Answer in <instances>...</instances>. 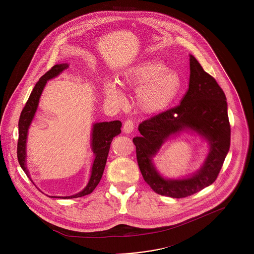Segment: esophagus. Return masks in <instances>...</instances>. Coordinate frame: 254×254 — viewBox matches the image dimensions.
<instances>
[{"mask_svg":"<svg viewBox=\"0 0 254 254\" xmlns=\"http://www.w3.org/2000/svg\"><path fill=\"white\" fill-rule=\"evenodd\" d=\"M123 130L127 134L132 132L134 130V122L132 120H127L125 122L124 126H123Z\"/></svg>","mask_w":254,"mask_h":254,"instance_id":"34e87169","label":"esophagus"}]
</instances>
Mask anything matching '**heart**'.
I'll list each match as a JSON object with an SVG mask.
<instances>
[{
    "instance_id": "b5f03b06",
    "label": "heart",
    "mask_w": 254,
    "mask_h": 254,
    "mask_svg": "<svg viewBox=\"0 0 254 254\" xmlns=\"http://www.w3.org/2000/svg\"><path fill=\"white\" fill-rule=\"evenodd\" d=\"M120 85L136 92V104L147 113L160 112L169 107L182 88L181 77L161 61L144 60L120 73ZM107 98L117 105L125 101L119 84L108 81L104 85Z\"/></svg>"
}]
</instances>
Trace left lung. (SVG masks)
I'll return each instance as SVG.
<instances>
[{
    "label": "left lung",
    "mask_w": 254,
    "mask_h": 254,
    "mask_svg": "<svg viewBox=\"0 0 254 254\" xmlns=\"http://www.w3.org/2000/svg\"><path fill=\"white\" fill-rule=\"evenodd\" d=\"M190 85L181 104L139 125L141 136L133 138L139 169L149 187L160 195L184 198L196 193L216 180L230 145L227 98L215 79L190 55ZM190 130L209 143V153L201 168L189 178L164 179L153 157L171 135Z\"/></svg>",
    "instance_id": "1"
}]
</instances>
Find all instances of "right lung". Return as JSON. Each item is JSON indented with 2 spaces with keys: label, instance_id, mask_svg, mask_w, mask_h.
<instances>
[{
  "label": "right lung",
  "instance_id": "obj_1",
  "mask_svg": "<svg viewBox=\"0 0 254 254\" xmlns=\"http://www.w3.org/2000/svg\"><path fill=\"white\" fill-rule=\"evenodd\" d=\"M68 67L67 64H55L50 70L43 75L40 80L37 82L34 86L30 96L28 98L24 109L22 110L20 119H19V140L17 145V156L18 161L23 169L27 177H29V171L26 167V139H27V132L28 128L34 119L36 113L39 100L44 90V87L47 85L48 81L51 80L58 75H60L64 69ZM122 123L120 121L102 122V123H95L92 127L91 131V149L94 153V161L91 168L90 178L85 189L71 196H58L55 198H62V199H71V198H78L82 197L87 194H90L97 187L99 182L101 180L104 169L107 164V159L109 155L110 144L112 139L121 133ZM31 180V178L29 177ZM32 182V180H31ZM50 197V196H49ZM53 197V196H51Z\"/></svg>",
  "mask_w": 254,
  "mask_h": 254
}]
</instances>
